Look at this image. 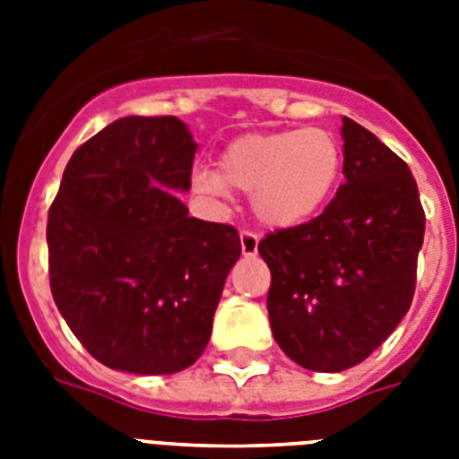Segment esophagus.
Returning <instances> with one entry per match:
<instances>
[{
    "label": "esophagus",
    "mask_w": 459,
    "mask_h": 459,
    "mask_svg": "<svg viewBox=\"0 0 459 459\" xmlns=\"http://www.w3.org/2000/svg\"><path fill=\"white\" fill-rule=\"evenodd\" d=\"M257 247H259L257 233L243 230V233H240V250H243L245 257H255V255H257Z\"/></svg>",
    "instance_id": "1"
}]
</instances>
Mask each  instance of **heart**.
Returning a JSON list of instances; mask_svg holds the SVG:
<instances>
[{
    "label": "heart",
    "instance_id": "b5f03b06",
    "mask_svg": "<svg viewBox=\"0 0 459 459\" xmlns=\"http://www.w3.org/2000/svg\"><path fill=\"white\" fill-rule=\"evenodd\" d=\"M342 171V147L324 128L252 133L233 140L219 171L197 169L193 190L223 202L230 190L250 195L252 214L272 229H290L312 219L333 195Z\"/></svg>",
    "mask_w": 459,
    "mask_h": 459
}]
</instances>
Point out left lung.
Masks as SVG:
<instances>
[{"label": "left lung", "instance_id": "1", "mask_svg": "<svg viewBox=\"0 0 459 459\" xmlns=\"http://www.w3.org/2000/svg\"><path fill=\"white\" fill-rule=\"evenodd\" d=\"M345 183L312 221L259 240L279 348L309 371H342L405 316L417 286L424 207L410 166L342 117Z\"/></svg>", "mask_w": 459, "mask_h": 459}]
</instances>
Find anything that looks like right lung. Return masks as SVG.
I'll return each mask as SVG.
<instances>
[{
	"instance_id": "add662e5",
	"label": "right lung",
	"mask_w": 459,
	"mask_h": 459,
	"mask_svg": "<svg viewBox=\"0 0 459 459\" xmlns=\"http://www.w3.org/2000/svg\"><path fill=\"white\" fill-rule=\"evenodd\" d=\"M197 145L176 117H126L68 159L47 216L49 286L97 362L176 374L200 359L240 236L187 216Z\"/></svg>"
}]
</instances>
